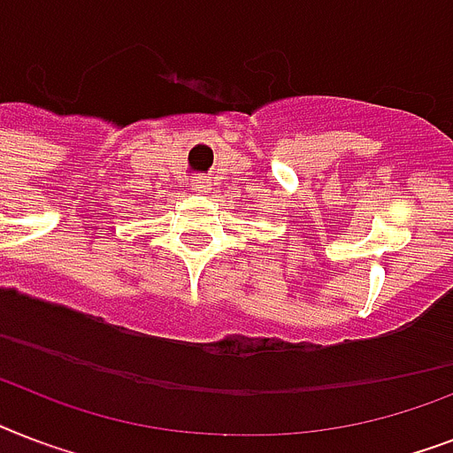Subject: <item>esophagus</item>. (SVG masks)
<instances>
[{"label": "esophagus", "instance_id": "esophagus-1", "mask_svg": "<svg viewBox=\"0 0 453 453\" xmlns=\"http://www.w3.org/2000/svg\"><path fill=\"white\" fill-rule=\"evenodd\" d=\"M190 190L192 192H206V190H211V180L204 176H197L195 180L190 183Z\"/></svg>", "mask_w": 453, "mask_h": 453}]
</instances>
